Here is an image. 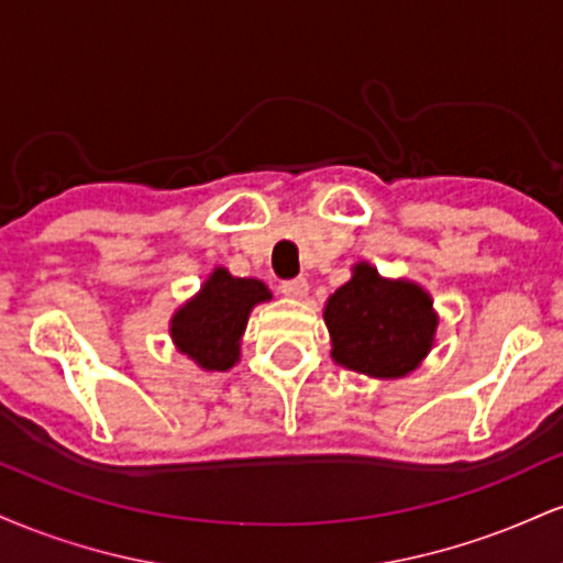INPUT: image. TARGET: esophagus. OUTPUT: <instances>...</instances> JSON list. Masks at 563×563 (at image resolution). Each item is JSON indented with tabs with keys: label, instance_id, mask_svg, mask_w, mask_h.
I'll return each instance as SVG.
<instances>
[{
	"label": "esophagus",
	"instance_id": "34e87169",
	"mask_svg": "<svg viewBox=\"0 0 563 563\" xmlns=\"http://www.w3.org/2000/svg\"><path fill=\"white\" fill-rule=\"evenodd\" d=\"M280 290L286 296H290V299H303V296L309 294V283L303 280V277H294V280H286L280 286Z\"/></svg>",
	"mask_w": 563,
	"mask_h": 563
}]
</instances>
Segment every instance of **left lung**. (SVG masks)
Returning a JSON list of instances; mask_svg holds the SVG:
<instances>
[{
  "mask_svg": "<svg viewBox=\"0 0 563 563\" xmlns=\"http://www.w3.org/2000/svg\"><path fill=\"white\" fill-rule=\"evenodd\" d=\"M331 357L373 378H402L434 346V301L418 283L386 280L360 262L325 303Z\"/></svg>",
  "mask_w": 563,
  "mask_h": 563,
  "instance_id": "8db88e82",
  "label": "left lung"
}]
</instances>
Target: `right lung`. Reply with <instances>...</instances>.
Here are the masks:
<instances>
[{
    "instance_id": "obj_1",
    "label": "right lung",
    "mask_w": 563,
    "mask_h": 563,
    "mask_svg": "<svg viewBox=\"0 0 563 563\" xmlns=\"http://www.w3.org/2000/svg\"><path fill=\"white\" fill-rule=\"evenodd\" d=\"M269 299L273 294L262 280L217 267L198 294L174 312L169 325L174 346L203 371H230L241 360L251 309Z\"/></svg>"
}]
</instances>
